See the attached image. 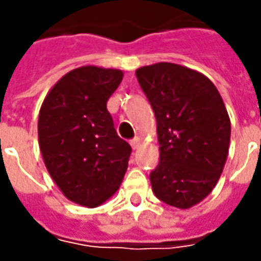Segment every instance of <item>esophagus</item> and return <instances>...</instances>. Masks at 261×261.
Masks as SVG:
<instances>
[{
    "mask_svg": "<svg viewBox=\"0 0 261 261\" xmlns=\"http://www.w3.org/2000/svg\"><path fill=\"white\" fill-rule=\"evenodd\" d=\"M139 144H141V139H139V138H134V139L130 141L132 149H138V148H139Z\"/></svg>",
    "mask_w": 261,
    "mask_h": 261,
    "instance_id": "obj_1",
    "label": "esophagus"
}]
</instances>
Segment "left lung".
Wrapping results in <instances>:
<instances>
[{
	"mask_svg": "<svg viewBox=\"0 0 261 261\" xmlns=\"http://www.w3.org/2000/svg\"><path fill=\"white\" fill-rule=\"evenodd\" d=\"M135 74L156 119L152 192L167 205L189 209L214 190L225 166L231 122L224 100L207 76L187 66L158 62Z\"/></svg>",
	"mask_w": 261,
	"mask_h": 261,
	"instance_id": "left-lung-1",
	"label": "left lung"
}]
</instances>
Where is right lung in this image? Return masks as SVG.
Masks as SVG:
<instances>
[{
    "mask_svg": "<svg viewBox=\"0 0 261 261\" xmlns=\"http://www.w3.org/2000/svg\"><path fill=\"white\" fill-rule=\"evenodd\" d=\"M120 69L87 65L69 71L45 97L37 122L45 166L66 199L87 207L105 203L123 180L130 145L116 134L107 100Z\"/></svg>",
    "mask_w": 261,
    "mask_h": 261,
    "instance_id": "right-lung-1",
    "label": "right lung"
}]
</instances>
